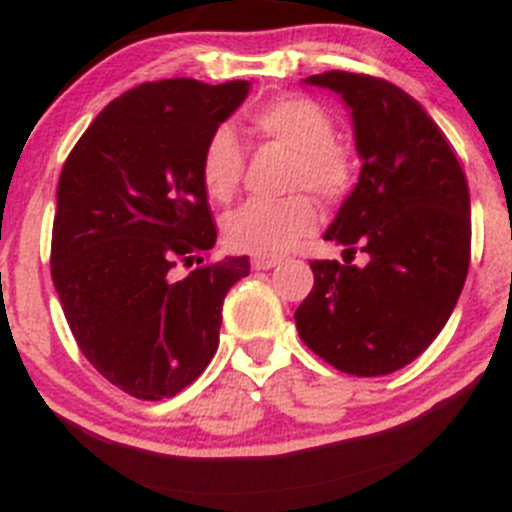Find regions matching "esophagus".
Returning a JSON list of instances; mask_svg holds the SVG:
<instances>
[{"instance_id":"obj_1","label":"esophagus","mask_w":512,"mask_h":512,"mask_svg":"<svg viewBox=\"0 0 512 512\" xmlns=\"http://www.w3.org/2000/svg\"><path fill=\"white\" fill-rule=\"evenodd\" d=\"M281 263V258H266V256H254L251 258V266L256 268V271H268V268L278 266Z\"/></svg>"}]
</instances>
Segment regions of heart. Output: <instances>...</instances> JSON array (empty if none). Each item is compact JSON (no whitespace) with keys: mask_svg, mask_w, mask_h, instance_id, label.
<instances>
[{"mask_svg":"<svg viewBox=\"0 0 512 512\" xmlns=\"http://www.w3.org/2000/svg\"><path fill=\"white\" fill-rule=\"evenodd\" d=\"M256 140L283 147L293 155L288 192H310L320 202L335 204L352 192L357 165L352 152L337 140L335 120L318 100L286 96L268 100L249 113ZM246 155L241 140L226 125L209 135L199 162V179L207 197L229 204L244 179ZM310 194L288 199H254L224 219L229 249L251 256H281L318 229L320 212Z\"/></svg>","mask_w":512,"mask_h":512,"instance_id":"heart-1","label":"heart"}]
</instances>
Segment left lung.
Returning a JSON list of instances; mask_svg holds the SVG:
<instances>
[{"mask_svg": "<svg viewBox=\"0 0 512 512\" xmlns=\"http://www.w3.org/2000/svg\"><path fill=\"white\" fill-rule=\"evenodd\" d=\"M305 83L352 110L360 182L325 241L337 261H310L313 291L295 310L300 340L328 365L382 377L416 360L441 333L471 261V197L439 125L402 88L365 73L325 71ZM357 250L365 267L349 261Z\"/></svg>", "mask_w": 512, "mask_h": 512, "instance_id": "1", "label": "left lung"}]
</instances>
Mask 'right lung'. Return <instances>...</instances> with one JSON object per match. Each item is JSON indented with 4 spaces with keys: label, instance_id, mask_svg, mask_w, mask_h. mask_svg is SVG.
<instances>
[{
    "label": "right lung",
    "instance_id": "add662e5",
    "mask_svg": "<svg viewBox=\"0 0 512 512\" xmlns=\"http://www.w3.org/2000/svg\"><path fill=\"white\" fill-rule=\"evenodd\" d=\"M249 86L140 83L100 110L61 170L51 278L86 360L130 397H175L204 372L226 293L249 276V256L172 273L217 241L199 162Z\"/></svg>",
    "mask_w": 512,
    "mask_h": 512
}]
</instances>
